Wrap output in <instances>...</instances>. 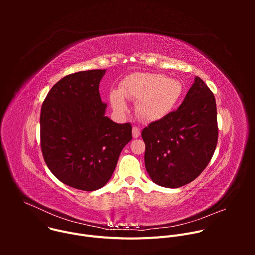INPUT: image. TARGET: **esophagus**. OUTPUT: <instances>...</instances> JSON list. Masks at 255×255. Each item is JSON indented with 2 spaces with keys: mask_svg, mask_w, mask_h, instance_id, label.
<instances>
[{
  "mask_svg": "<svg viewBox=\"0 0 255 255\" xmlns=\"http://www.w3.org/2000/svg\"><path fill=\"white\" fill-rule=\"evenodd\" d=\"M140 129L138 128V127H136V126H134L133 127V129H132V135H133V137L134 138H138L139 136H140Z\"/></svg>",
  "mask_w": 255,
  "mask_h": 255,
  "instance_id": "34e87169",
  "label": "esophagus"
}]
</instances>
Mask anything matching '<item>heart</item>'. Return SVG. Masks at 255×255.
<instances>
[{"label":"heart","instance_id":"1","mask_svg":"<svg viewBox=\"0 0 255 255\" xmlns=\"http://www.w3.org/2000/svg\"><path fill=\"white\" fill-rule=\"evenodd\" d=\"M184 92L180 81L159 74L135 72L126 77L120 91H112L110 103L114 110L123 113L127 110L124 96L138 100L136 113L144 121H157L166 116Z\"/></svg>","mask_w":255,"mask_h":255}]
</instances>
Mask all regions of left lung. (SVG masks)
Returning <instances> with one entry per match:
<instances>
[{
    "mask_svg": "<svg viewBox=\"0 0 255 255\" xmlns=\"http://www.w3.org/2000/svg\"><path fill=\"white\" fill-rule=\"evenodd\" d=\"M145 167L158 186L183 187L209 164L218 142L216 100L199 77L177 110L141 132Z\"/></svg>",
    "mask_w": 255,
    "mask_h": 255,
    "instance_id": "8db88e82",
    "label": "left lung"
}]
</instances>
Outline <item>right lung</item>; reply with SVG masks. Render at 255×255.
Listing matches in <instances>:
<instances>
[{
	"label": "right lung",
	"instance_id": "1",
	"mask_svg": "<svg viewBox=\"0 0 255 255\" xmlns=\"http://www.w3.org/2000/svg\"><path fill=\"white\" fill-rule=\"evenodd\" d=\"M106 69L75 72L47 94L40 114L44 161L61 183L92 192L111 178L125 145L132 139L130 123L105 116L99 93Z\"/></svg>",
	"mask_w": 255,
	"mask_h": 255
}]
</instances>
